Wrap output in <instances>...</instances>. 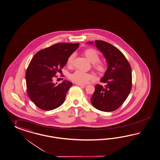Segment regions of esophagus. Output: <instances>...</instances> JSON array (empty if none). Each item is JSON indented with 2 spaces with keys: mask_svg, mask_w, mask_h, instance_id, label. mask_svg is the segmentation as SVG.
Returning <instances> with one entry per match:
<instances>
[{
  "mask_svg": "<svg viewBox=\"0 0 160 160\" xmlns=\"http://www.w3.org/2000/svg\"><path fill=\"white\" fill-rule=\"evenodd\" d=\"M78 86H80V87H82V88H85V87H86V84H77Z\"/></svg>",
  "mask_w": 160,
  "mask_h": 160,
  "instance_id": "obj_1",
  "label": "esophagus"
}]
</instances>
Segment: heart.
<instances>
[{
	"instance_id": "obj_1",
	"label": "heart",
	"mask_w": 160,
	"mask_h": 160,
	"mask_svg": "<svg viewBox=\"0 0 160 160\" xmlns=\"http://www.w3.org/2000/svg\"><path fill=\"white\" fill-rule=\"evenodd\" d=\"M84 55L90 62L94 64V67L98 72H102L105 71L106 68L105 64L102 62H97L99 60V55L96 50L93 49L85 50L84 51ZM74 58V54H72L68 57L67 60V64L68 66H72ZM70 78L74 82L81 84L88 83L90 80H93L95 79L93 74L80 70H77L73 72L70 75Z\"/></svg>"
}]
</instances>
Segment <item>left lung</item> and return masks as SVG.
<instances>
[{
    "label": "left lung",
    "mask_w": 160,
    "mask_h": 160,
    "mask_svg": "<svg viewBox=\"0 0 160 160\" xmlns=\"http://www.w3.org/2000/svg\"><path fill=\"white\" fill-rule=\"evenodd\" d=\"M93 45L105 57L108 68L100 82L106 84L95 86L91 103L98 110L112 112L116 110L127 99L132 88L131 67L120 50L102 41L88 42Z\"/></svg>",
    "instance_id": "8db88e82"
}]
</instances>
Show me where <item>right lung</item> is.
Wrapping results in <instances>:
<instances>
[{"instance_id": "1", "label": "right lung", "mask_w": 160, "mask_h": 160, "mask_svg": "<svg viewBox=\"0 0 160 160\" xmlns=\"http://www.w3.org/2000/svg\"><path fill=\"white\" fill-rule=\"evenodd\" d=\"M78 46L79 43L54 44L33 56L28 66L25 79L28 96L39 108L53 110L64 102L67 92L72 84L64 80L57 84L52 80Z\"/></svg>"}]
</instances>
